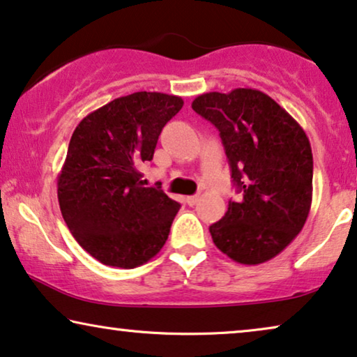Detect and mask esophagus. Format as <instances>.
I'll list each match as a JSON object with an SVG mask.
<instances>
[{"label": "esophagus", "mask_w": 357, "mask_h": 357, "mask_svg": "<svg viewBox=\"0 0 357 357\" xmlns=\"http://www.w3.org/2000/svg\"><path fill=\"white\" fill-rule=\"evenodd\" d=\"M199 201H201V197H199V196H189V197H186L188 206H191V207L196 206V204H197Z\"/></svg>", "instance_id": "34e87169"}]
</instances>
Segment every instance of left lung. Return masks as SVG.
Here are the masks:
<instances>
[{
    "mask_svg": "<svg viewBox=\"0 0 357 357\" xmlns=\"http://www.w3.org/2000/svg\"><path fill=\"white\" fill-rule=\"evenodd\" d=\"M220 132L241 199L228 202L211 235L240 264H261L286 250L305 225L312 206L313 158L298 122L253 88L204 93L192 101Z\"/></svg>",
    "mask_w": 357,
    "mask_h": 357,
    "instance_id": "obj_1",
    "label": "left lung"
}]
</instances>
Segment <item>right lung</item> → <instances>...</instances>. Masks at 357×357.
Instances as JSON below:
<instances>
[{"label":"right lung","instance_id":"obj_1","mask_svg":"<svg viewBox=\"0 0 357 357\" xmlns=\"http://www.w3.org/2000/svg\"><path fill=\"white\" fill-rule=\"evenodd\" d=\"M184 101L139 91L88 114L71 135L56 179L61 215L71 235L99 263L132 269L160 253L179 204L145 188L140 165Z\"/></svg>","mask_w":357,"mask_h":357}]
</instances>
